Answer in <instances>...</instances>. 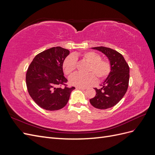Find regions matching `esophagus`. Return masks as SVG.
Masks as SVG:
<instances>
[{
  "label": "esophagus",
  "instance_id": "1",
  "mask_svg": "<svg viewBox=\"0 0 155 155\" xmlns=\"http://www.w3.org/2000/svg\"><path fill=\"white\" fill-rule=\"evenodd\" d=\"M76 88H78V89H79V90H82V91L86 90V89H87V88H82V87H77Z\"/></svg>",
  "mask_w": 155,
  "mask_h": 155
}]
</instances>
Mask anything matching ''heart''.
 <instances>
[{
  "label": "heart",
  "instance_id": "heart-1",
  "mask_svg": "<svg viewBox=\"0 0 155 155\" xmlns=\"http://www.w3.org/2000/svg\"><path fill=\"white\" fill-rule=\"evenodd\" d=\"M81 58L88 63L85 69V74H74L70 78L69 82L71 85L85 88L90 86L96 81L105 78L110 71V64L107 61L101 60V56L94 51H86L81 54H76L74 56L68 55L65 58L63 63V69L64 74L70 76L76 67V59Z\"/></svg>",
  "mask_w": 155,
  "mask_h": 155
}]
</instances>
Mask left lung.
<instances>
[{"label":"left lung","mask_w":155,"mask_h":155,"mask_svg":"<svg viewBox=\"0 0 155 155\" xmlns=\"http://www.w3.org/2000/svg\"><path fill=\"white\" fill-rule=\"evenodd\" d=\"M105 54L109 61L110 71L101 88L96 90V96L90 100L91 104L99 109L114 107L122 99L127 91L129 67L123 55L118 51L104 46L92 48Z\"/></svg>","instance_id":"obj_1"}]
</instances>
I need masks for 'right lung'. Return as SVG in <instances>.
<instances>
[{
  "label": "right lung",
  "mask_w": 155,
  "mask_h": 155,
  "mask_svg": "<svg viewBox=\"0 0 155 155\" xmlns=\"http://www.w3.org/2000/svg\"><path fill=\"white\" fill-rule=\"evenodd\" d=\"M70 54L67 49L57 46L37 54L28 68L26 82L31 97L42 109L57 110L68 101L72 87L65 85L67 79L64 76L63 63Z\"/></svg>",
  "instance_id": "add662e5"
}]
</instances>
